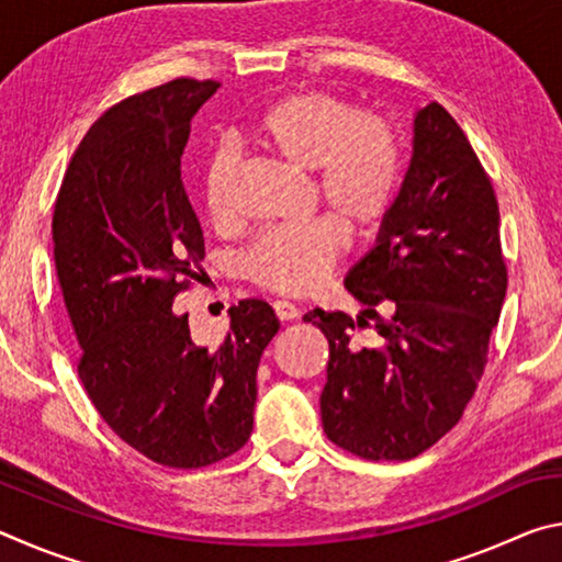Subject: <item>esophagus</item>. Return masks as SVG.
Masks as SVG:
<instances>
[{
	"instance_id": "esophagus-1",
	"label": "esophagus",
	"mask_w": 562,
	"mask_h": 562,
	"mask_svg": "<svg viewBox=\"0 0 562 562\" xmlns=\"http://www.w3.org/2000/svg\"><path fill=\"white\" fill-rule=\"evenodd\" d=\"M272 310H274V315H278L282 322H292V319L300 317V310L294 307V304L288 302V300L272 302Z\"/></svg>"
}]
</instances>
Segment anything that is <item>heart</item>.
<instances>
[{
  "label": "heart",
  "instance_id": "heart-1",
  "mask_svg": "<svg viewBox=\"0 0 562 562\" xmlns=\"http://www.w3.org/2000/svg\"><path fill=\"white\" fill-rule=\"evenodd\" d=\"M245 140L312 173L319 203L347 233H367L392 203L398 154L384 121L357 113L331 93H294L274 103L243 133ZM235 173L231 150H217L203 170V195L213 217L227 211ZM339 233L325 221L265 233L245 258L255 282L284 294L310 292L339 255Z\"/></svg>",
  "mask_w": 562,
  "mask_h": 562
}]
</instances>
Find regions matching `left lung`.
<instances>
[{
  "label": "left lung",
  "instance_id": "obj_1",
  "mask_svg": "<svg viewBox=\"0 0 562 562\" xmlns=\"http://www.w3.org/2000/svg\"><path fill=\"white\" fill-rule=\"evenodd\" d=\"M493 186L441 103L414 113L412 158L374 247L347 272L357 319L312 310L329 341L322 426L372 461L414 459L451 431L486 367L508 274ZM375 319L378 345L357 348Z\"/></svg>",
  "mask_w": 562,
  "mask_h": 562
}]
</instances>
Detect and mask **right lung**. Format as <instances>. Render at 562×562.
Here are the masks:
<instances>
[{
  "label": "right lung",
  "instance_id": "1",
  "mask_svg": "<svg viewBox=\"0 0 562 562\" xmlns=\"http://www.w3.org/2000/svg\"><path fill=\"white\" fill-rule=\"evenodd\" d=\"M217 87L176 79L103 113L74 150L52 223L81 384L123 441L170 469H201L243 449L260 357L280 329L268 302L243 300L211 351L173 310L205 258L180 156Z\"/></svg>",
  "mask_w": 562,
  "mask_h": 562
}]
</instances>
